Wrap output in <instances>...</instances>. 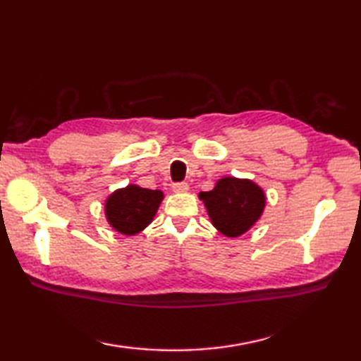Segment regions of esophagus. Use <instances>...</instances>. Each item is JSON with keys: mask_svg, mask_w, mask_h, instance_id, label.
Wrapping results in <instances>:
<instances>
[{"mask_svg": "<svg viewBox=\"0 0 361 361\" xmlns=\"http://www.w3.org/2000/svg\"><path fill=\"white\" fill-rule=\"evenodd\" d=\"M172 189H173V192H176V194H186L189 190V185H188V183H175Z\"/></svg>", "mask_w": 361, "mask_h": 361, "instance_id": "esophagus-1", "label": "esophagus"}]
</instances>
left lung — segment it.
Segmentation results:
<instances>
[{
  "instance_id": "1",
  "label": "left lung",
  "mask_w": 361,
  "mask_h": 361,
  "mask_svg": "<svg viewBox=\"0 0 361 361\" xmlns=\"http://www.w3.org/2000/svg\"><path fill=\"white\" fill-rule=\"evenodd\" d=\"M212 226L229 239L240 237L260 220L267 195L257 183L248 178L221 176L209 192H200Z\"/></svg>"
}]
</instances>
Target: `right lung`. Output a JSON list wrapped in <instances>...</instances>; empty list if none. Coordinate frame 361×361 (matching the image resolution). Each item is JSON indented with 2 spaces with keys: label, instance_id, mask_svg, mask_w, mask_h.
I'll use <instances>...</instances> for the list:
<instances>
[{
  "label": "right lung",
  "instance_id": "right-lung-1",
  "mask_svg": "<svg viewBox=\"0 0 361 361\" xmlns=\"http://www.w3.org/2000/svg\"><path fill=\"white\" fill-rule=\"evenodd\" d=\"M163 200L164 194L159 189L137 185L119 188L105 198V219L116 233L136 235L152 224Z\"/></svg>",
  "mask_w": 361,
  "mask_h": 361
}]
</instances>
